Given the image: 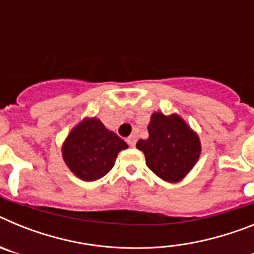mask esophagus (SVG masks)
Instances as JSON below:
<instances>
[{
  "instance_id": "esophagus-1",
  "label": "esophagus",
  "mask_w": 254,
  "mask_h": 254,
  "mask_svg": "<svg viewBox=\"0 0 254 254\" xmlns=\"http://www.w3.org/2000/svg\"><path fill=\"white\" fill-rule=\"evenodd\" d=\"M136 141H137V138H136V136H134V134H131V136L127 138V143H128L131 147H134V145H136Z\"/></svg>"
}]
</instances>
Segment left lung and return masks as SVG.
<instances>
[{
  "label": "left lung",
  "mask_w": 254,
  "mask_h": 254,
  "mask_svg": "<svg viewBox=\"0 0 254 254\" xmlns=\"http://www.w3.org/2000/svg\"><path fill=\"white\" fill-rule=\"evenodd\" d=\"M149 137L138 140L136 147L145 154L149 169L169 183H178L192 170L201 155L198 134L181 116L151 114Z\"/></svg>",
  "instance_id": "8db88e82"
}]
</instances>
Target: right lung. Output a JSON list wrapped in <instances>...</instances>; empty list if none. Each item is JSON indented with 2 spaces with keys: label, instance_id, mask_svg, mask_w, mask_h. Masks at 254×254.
Wrapping results in <instances>:
<instances>
[{
  "label": "right lung",
  "instance_id": "right-lung-1",
  "mask_svg": "<svg viewBox=\"0 0 254 254\" xmlns=\"http://www.w3.org/2000/svg\"><path fill=\"white\" fill-rule=\"evenodd\" d=\"M128 145L105 127L96 117L76 125L62 145V156L77 178L94 182L113 168L118 152Z\"/></svg>",
  "mask_w": 254,
  "mask_h": 254
}]
</instances>
